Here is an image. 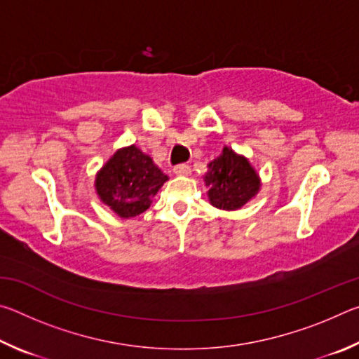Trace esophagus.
Here are the masks:
<instances>
[{
	"label": "esophagus",
	"mask_w": 359,
	"mask_h": 359,
	"mask_svg": "<svg viewBox=\"0 0 359 359\" xmlns=\"http://www.w3.org/2000/svg\"><path fill=\"white\" fill-rule=\"evenodd\" d=\"M174 174L175 175H190L191 169L188 165H177L174 168Z\"/></svg>",
	"instance_id": "esophagus-1"
}]
</instances>
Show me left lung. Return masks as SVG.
<instances>
[{"mask_svg": "<svg viewBox=\"0 0 359 359\" xmlns=\"http://www.w3.org/2000/svg\"><path fill=\"white\" fill-rule=\"evenodd\" d=\"M204 182L210 204L223 210L241 209L257 196L261 187L250 161L229 147H223L220 156L209 163Z\"/></svg>", "mask_w": 359, "mask_h": 359, "instance_id": "obj_1", "label": "left lung"}]
</instances>
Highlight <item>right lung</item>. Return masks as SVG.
Listing matches in <instances>:
<instances>
[{"label":"right lung","instance_id":"obj_1","mask_svg":"<svg viewBox=\"0 0 359 359\" xmlns=\"http://www.w3.org/2000/svg\"><path fill=\"white\" fill-rule=\"evenodd\" d=\"M168 175L136 145L118 149L96 174L95 188L102 203L120 218L141 215Z\"/></svg>","mask_w":359,"mask_h":359}]
</instances>
